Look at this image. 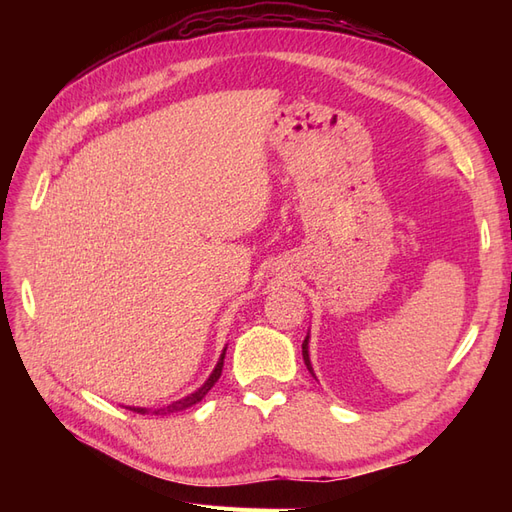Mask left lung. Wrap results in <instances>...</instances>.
I'll use <instances>...</instances> for the list:
<instances>
[{
  "mask_svg": "<svg viewBox=\"0 0 512 512\" xmlns=\"http://www.w3.org/2000/svg\"><path fill=\"white\" fill-rule=\"evenodd\" d=\"M303 361H305L307 369L312 371V376H314V369H312V363H309V352H307V337H305V342H303Z\"/></svg>",
  "mask_w": 512,
  "mask_h": 512,
  "instance_id": "left-lung-1",
  "label": "left lung"
}]
</instances>
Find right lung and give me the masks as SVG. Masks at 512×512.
I'll return each instance as SVG.
<instances>
[{
	"label": "right lung",
	"mask_w": 512,
	"mask_h": 512,
	"mask_svg": "<svg viewBox=\"0 0 512 512\" xmlns=\"http://www.w3.org/2000/svg\"><path fill=\"white\" fill-rule=\"evenodd\" d=\"M224 354H226V350H224ZM224 354H222V359L218 361V365H215V369H213V374L209 376V380H207L203 386H200V389H198L196 393L188 395L185 399L173 401V404H170V406H164V408H158V410H147V408H130V410H132V412H138V414H147V412H151V414H158V416H166V414L181 412V410H185V408H190V406L198 404V401L203 399V397L213 389V384L220 380V376H222V367H224Z\"/></svg>",
	"instance_id": "right-lung-1"
}]
</instances>
